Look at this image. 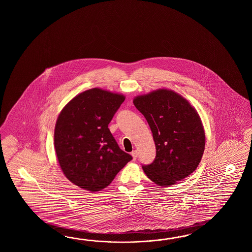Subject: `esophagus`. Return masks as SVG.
<instances>
[{
    "instance_id": "1",
    "label": "esophagus",
    "mask_w": 252,
    "mask_h": 252,
    "mask_svg": "<svg viewBox=\"0 0 252 252\" xmlns=\"http://www.w3.org/2000/svg\"><path fill=\"white\" fill-rule=\"evenodd\" d=\"M131 156H132L133 160H136V159H137V158H138V152H137L136 150H133V151L131 152Z\"/></svg>"
}]
</instances>
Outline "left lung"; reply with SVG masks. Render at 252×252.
I'll return each instance as SVG.
<instances>
[{
    "label": "left lung",
    "instance_id": "8db88e82",
    "mask_svg": "<svg viewBox=\"0 0 252 252\" xmlns=\"http://www.w3.org/2000/svg\"><path fill=\"white\" fill-rule=\"evenodd\" d=\"M152 131L156 158L142 166L146 176L160 187L177 184L192 174L204 154L205 133L195 108L176 92L158 89L133 99Z\"/></svg>",
    "mask_w": 252,
    "mask_h": 252
}]
</instances>
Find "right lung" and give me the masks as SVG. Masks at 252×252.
Segmentation results:
<instances>
[{
  "instance_id": "right-lung-1",
  "label": "right lung",
  "mask_w": 252,
  "mask_h": 252,
  "mask_svg": "<svg viewBox=\"0 0 252 252\" xmlns=\"http://www.w3.org/2000/svg\"><path fill=\"white\" fill-rule=\"evenodd\" d=\"M124 100V94L93 88L74 97L59 113L54 132L56 154L65 177L78 188L102 190L132 159L108 128Z\"/></svg>"
}]
</instances>
